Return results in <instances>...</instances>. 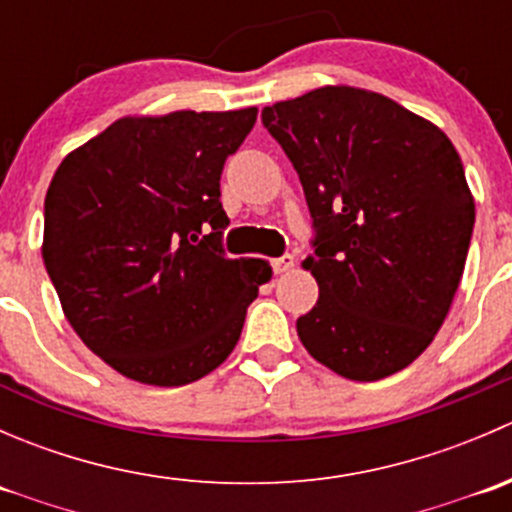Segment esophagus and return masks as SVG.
I'll return each instance as SVG.
<instances>
[{
  "mask_svg": "<svg viewBox=\"0 0 512 512\" xmlns=\"http://www.w3.org/2000/svg\"><path fill=\"white\" fill-rule=\"evenodd\" d=\"M294 267V255H282L277 260H272V270L275 275H282V272H289Z\"/></svg>",
  "mask_w": 512,
  "mask_h": 512,
  "instance_id": "1",
  "label": "esophagus"
}]
</instances>
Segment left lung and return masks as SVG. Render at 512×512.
<instances>
[{"instance_id": "left-lung-1", "label": "left lung", "mask_w": 512, "mask_h": 512, "mask_svg": "<svg viewBox=\"0 0 512 512\" xmlns=\"http://www.w3.org/2000/svg\"><path fill=\"white\" fill-rule=\"evenodd\" d=\"M314 227L319 299L304 349L352 381L406 369L441 329L466 267L476 203L446 133L391 98L324 86L262 108Z\"/></svg>"}]
</instances>
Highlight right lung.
<instances>
[{
  "label": "right lung",
  "instance_id": "right-lung-1",
  "mask_svg": "<svg viewBox=\"0 0 512 512\" xmlns=\"http://www.w3.org/2000/svg\"><path fill=\"white\" fill-rule=\"evenodd\" d=\"M257 121L242 111L128 116L61 160L44 200L46 272L81 342L151 386L230 356L265 260H230L220 175Z\"/></svg>",
  "mask_w": 512,
  "mask_h": 512
}]
</instances>
